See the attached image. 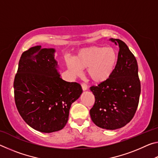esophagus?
<instances>
[{
	"instance_id": "esophagus-1",
	"label": "esophagus",
	"mask_w": 158,
	"mask_h": 158,
	"mask_svg": "<svg viewBox=\"0 0 158 158\" xmlns=\"http://www.w3.org/2000/svg\"><path fill=\"white\" fill-rule=\"evenodd\" d=\"M81 87L83 90H86L88 89V85L86 84H85V83H82Z\"/></svg>"
}]
</instances>
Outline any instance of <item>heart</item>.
I'll return each instance as SVG.
<instances>
[{"mask_svg":"<svg viewBox=\"0 0 158 158\" xmlns=\"http://www.w3.org/2000/svg\"><path fill=\"white\" fill-rule=\"evenodd\" d=\"M65 62L74 75H81L82 69H86L89 78L95 84H100L114 73L118 63V53L112 47L92 46L79 50L74 59L67 58Z\"/></svg>","mask_w":158,"mask_h":158,"instance_id":"b5f03b06","label":"heart"}]
</instances>
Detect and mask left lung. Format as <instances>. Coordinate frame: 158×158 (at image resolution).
<instances>
[{"label": "left lung", "mask_w": 158, "mask_h": 158, "mask_svg": "<svg viewBox=\"0 0 158 158\" xmlns=\"http://www.w3.org/2000/svg\"><path fill=\"white\" fill-rule=\"evenodd\" d=\"M109 40L118 45L116 68L110 78L90 88L95 101L90 115L99 127L116 130L127 124L137 111L141 93L137 60L121 40Z\"/></svg>", "instance_id": "8db88e82"}]
</instances>
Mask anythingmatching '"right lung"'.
<instances>
[{
    "label": "right lung",
    "instance_id": "add662e5",
    "mask_svg": "<svg viewBox=\"0 0 158 158\" xmlns=\"http://www.w3.org/2000/svg\"><path fill=\"white\" fill-rule=\"evenodd\" d=\"M56 50L31 47L21 55L14 81L19 113L29 126L41 132L62 130L71 105L83 92L77 82L65 81L58 73Z\"/></svg>",
    "mask_w": 158,
    "mask_h": 158
}]
</instances>
